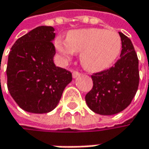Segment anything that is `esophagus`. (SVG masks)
<instances>
[{
    "mask_svg": "<svg viewBox=\"0 0 149 149\" xmlns=\"http://www.w3.org/2000/svg\"><path fill=\"white\" fill-rule=\"evenodd\" d=\"M79 75H80V74H79V72H77V71H73V73H72V76H73V78L74 79L77 78Z\"/></svg>",
    "mask_w": 149,
    "mask_h": 149,
    "instance_id": "obj_1",
    "label": "esophagus"
}]
</instances>
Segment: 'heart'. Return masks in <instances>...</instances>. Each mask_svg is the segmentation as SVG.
<instances>
[{
	"instance_id": "obj_1",
	"label": "heart",
	"mask_w": 149,
	"mask_h": 149,
	"mask_svg": "<svg viewBox=\"0 0 149 149\" xmlns=\"http://www.w3.org/2000/svg\"><path fill=\"white\" fill-rule=\"evenodd\" d=\"M55 49L63 61L80 52V62L86 70L100 72L115 63L122 50V40L115 31L101 28H82L70 31L66 41L56 38Z\"/></svg>"
}]
</instances>
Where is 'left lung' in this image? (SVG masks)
<instances>
[{"mask_svg": "<svg viewBox=\"0 0 149 149\" xmlns=\"http://www.w3.org/2000/svg\"><path fill=\"white\" fill-rule=\"evenodd\" d=\"M122 40L120 58L107 70L91 75L92 90L86 101L94 112L111 116L127 107L137 93L139 84L138 58L130 38L119 33Z\"/></svg>", "mask_w": 149, "mask_h": 149, "instance_id": "1", "label": "left lung"}]
</instances>
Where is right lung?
Here are the masks:
<instances>
[{"label": "right lung", "mask_w": 149, "mask_h": 149, "mask_svg": "<svg viewBox=\"0 0 149 149\" xmlns=\"http://www.w3.org/2000/svg\"><path fill=\"white\" fill-rule=\"evenodd\" d=\"M54 38L53 26H38L15 42L9 53L7 88L17 105L27 112L53 111L72 81L70 72L54 63Z\"/></svg>", "instance_id": "add662e5"}]
</instances>
